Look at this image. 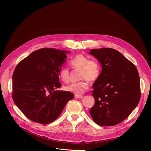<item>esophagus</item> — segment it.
I'll use <instances>...</instances> for the list:
<instances>
[{
	"instance_id": "1",
	"label": "esophagus",
	"mask_w": 151,
	"mask_h": 151,
	"mask_svg": "<svg viewBox=\"0 0 151 151\" xmlns=\"http://www.w3.org/2000/svg\"><path fill=\"white\" fill-rule=\"evenodd\" d=\"M75 97H76L78 99H80V98H82L83 97V96L82 95H80V94H75Z\"/></svg>"
}]
</instances>
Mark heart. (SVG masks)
<instances>
[{
	"label": "heart",
	"instance_id": "1",
	"mask_svg": "<svg viewBox=\"0 0 151 151\" xmlns=\"http://www.w3.org/2000/svg\"><path fill=\"white\" fill-rule=\"evenodd\" d=\"M73 70L80 71L79 79L76 83H72L64 87V90L75 94H81L88 89L89 83L96 81L101 73L100 63L95 59H89L82 54L76 55L69 63ZM59 77L64 82L68 83L70 80V70L69 68L63 67L59 70Z\"/></svg>",
	"mask_w": 151,
	"mask_h": 151
}]
</instances>
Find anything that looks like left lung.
Wrapping results in <instances>:
<instances>
[{
    "instance_id": "8db88e82",
    "label": "left lung",
    "mask_w": 151,
    "mask_h": 151,
    "mask_svg": "<svg viewBox=\"0 0 151 151\" xmlns=\"http://www.w3.org/2000/svg\"><path fill=\"white\" fill-rule=\"evenodd\" d=\"M90 54L102 67L99 78L93 85L95 103L90 115L99 125H115L127 118L139 103L138 71L133 63L116 50L92 49Z\"/></svg>"
}]
</instances>
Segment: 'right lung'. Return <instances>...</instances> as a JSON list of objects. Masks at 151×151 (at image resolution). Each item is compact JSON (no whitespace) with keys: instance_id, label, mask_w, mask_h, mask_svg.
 Wrapping results in <instances>:
<instances>
[{"instance_id":"obj_1","label":"right lung","mask_w":151,"mask_h":151,"mask_svg":"<svg viewBox=\"0 0 151 151\" xmlns=\"http://www.w3.org/2000/svg\"><path fill=\"white\" fill-rule=\"evenodd\" d=\"M69 51L41 48L32 52L16 66L12 75V99L31 121L48 124L55 121L74 94L55 91L61 87L59 70Z\"/></svg>"}]
</instances>
